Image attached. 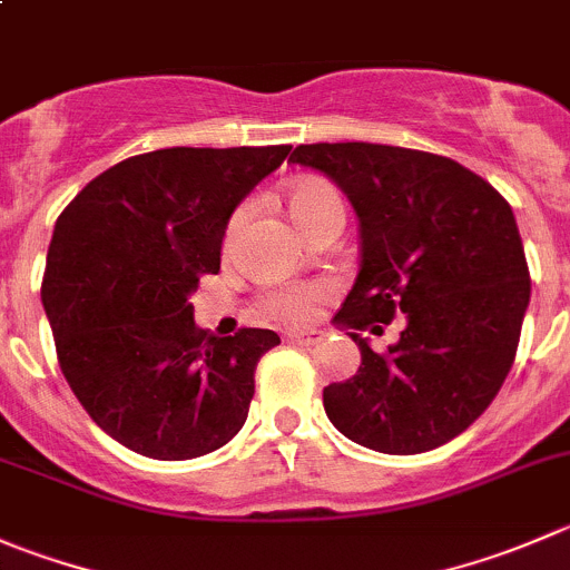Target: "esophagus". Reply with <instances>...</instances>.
I'll return each mask as SVG.
<instances>
[{"label": "esophagus", "mask_w": 570, "mask_h": 570, "mask_svg": "<svg viewBox=\"0 0 570 570\" xmlns=\"http://www.w3.org/2000/svg\"><path fill=\"white\" fill-rule=\"evenodd\" d=\"M323 336H325L323 331L312 328V331H295V334H289V336H286V340L295 342V345L312 347V345H317V342H323Z\"/></svg>", "instance_id": "1"}]
</instances>
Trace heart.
I'll return each mask as SVG.
<instances>
[{
    "instance_id": "heart-1",
    "label": "heart",
    "mask_w": 570,
    "mask_h": 570,
    "mask_svg": "<svg viewBox=\"0 0 570 570\" xmlns=\"http://www.w3.org/2000/svg\"><path fill=\"white\" fill-rule=\"evenodd\" d=\"M286 208H289L292 223L306 236L317 230L320 225L342 223L345 219V206H342L340 191L320 178L295 180L289 191H286ZM247 214H250V208L242 206L230 217L228 228H225V247H234V242L239 239L242 228L247 223ZM328 289L331 286L323 284V281L301 286H278V289H269L262 297V308L267 317L278 320V323H306L314 314V308H317V303L328 295Z\"/></svg>"
}]
</instances>
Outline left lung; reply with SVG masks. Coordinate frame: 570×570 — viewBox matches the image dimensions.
Masks as SVG:
<instances>
[{
    "instance_id": "obj_1",
    "label": "left lung",
    "mask_w": 570,
    "mask_h": 570,
    "mask_svg": "<svg viewBox=\"0 0 570 570\" xmlns=\"http://www.w3.org/2000/svg\"><path fill=\"white\" fill-rule=\"evenodd\" d=\"M292 164L334 180L358 217L362 264L334 323L362 351L323 390L331 423L381 454H423L490 406L515 362L529 267L510 203L451 158L406 147L301 145ZM404 314L375 354L358 330Z\"/></svg>"
}]
</instances>
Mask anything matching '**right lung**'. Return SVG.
<instances>
[{
  "mask_svg": "<svg viewBox=\"0 0 570 570\" xmlns=\"http://www.w3.org/2000/svg\"><path fill=\"white\" fill-rule=\"evenodd\" d=\"M289 145L169 147L119 161L55 223L41 301L71 392L105 434L153 460H195L239 434L256 364L281 336L195 325L242 200Z\"/></svg>",
  "mask_w": 570,
  "mask_h": 570,
  "instance_id": "right-lung-1",
  "label": "right lung"
}]
</instances>
